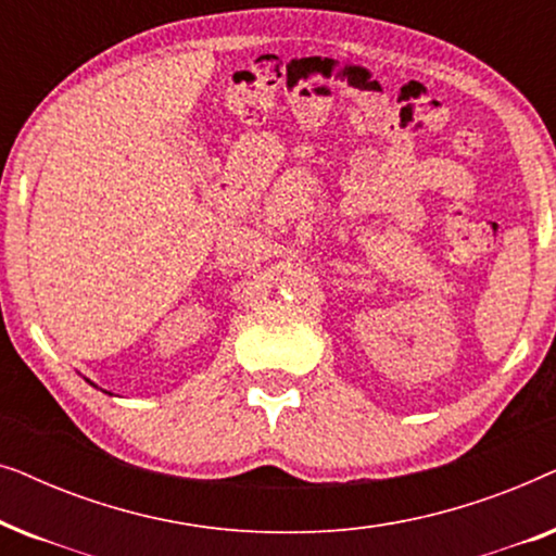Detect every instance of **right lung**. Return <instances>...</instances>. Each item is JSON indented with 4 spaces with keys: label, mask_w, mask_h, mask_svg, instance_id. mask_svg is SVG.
Returning <instances> with one entry per match:
<instances>
[{
    "label": "right lung",
    "mask_w": 556,
    "mask_h": 556,
    "mask_svg": "<svg viewBox=\"0 0 556 556\" xmlns=\"http://www.w3.org/2000/svg\"><path fill=\"white\" fill-rule=\"evenodd\" d=\"M86 382H90V379H86ZM90 384H93V382H90ZM93 387H98V384H93Z\"/></svg>",
    "instance_id": "add662e5"
}]
</instances>
